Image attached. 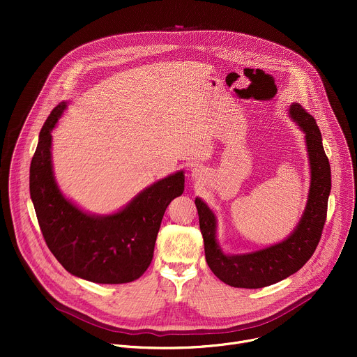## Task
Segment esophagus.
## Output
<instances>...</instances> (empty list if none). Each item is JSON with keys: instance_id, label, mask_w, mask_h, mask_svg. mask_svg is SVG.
I'll list each match as a JSON object with an SVG mask.
<instances>
[{"instance_id": "34e87169", "label": "esophagus", "mask_w": 357, "mask_h": 357, "mask_svg": "<svg viewBox=\"0 0 357 357\" xmlns=\"http://www.w3.org/2000/svg\"><path fill=\"white\" fill-rule=\"evenodd\" d=\"M192 179L193 181H196V182H200L203 178H205V175H206V172H205V169H203L202 167H195L193 169H192Z\"/></svg>"}]
</instances>
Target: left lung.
I'll return each instance as SVG.
<instances>
[{"label":"left lung","instance_id":"left-lung-1","mask_svg":"<svg viewBox=\"0 0 357 357\" xmlns=\"http://www.w3.org/2000/svg\"><path fill=\"white\" fill-rule=\"evenodd\" d=\"M288 114L305 134L311 183L307 206L287 238L251 252L227 254L218 241L216 215L200 197L195 199L206 263L213 274L230 287L263 288L292 275L312 257L321 240L331 193L329 160L315 119L298 103L289 106Z\"/></svg>","mask_w":357,"mask_h":357}]
</instances>
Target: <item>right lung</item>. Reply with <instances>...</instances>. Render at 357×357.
Wrapping results in <instances>:
<instances>
[{
  "label": "right lung",
  "instance_id": "add662e5",
  "mask_svg": "<svg viewBox=\"0 0 357 357\" xmlns=\"http://www.w3.org/2000/svg\"><path fill=\"white\" fill-rule=\"evenodd\" d=\"M66 107L62 101L45 121L31 162L29 192L40 231L72 275L97 284L131 282L152 261L164 213L183 193V171L146 186L119 212H84L62 193L54 174L52 130Z\"/></svg>",
  "mask_w": 357,
  "mask_h": 357
}]
</instances>
